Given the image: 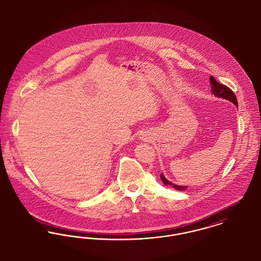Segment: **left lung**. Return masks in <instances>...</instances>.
Instances as JSON below:
<instances>
[{"instance_id":"8db88e82","label":"left lung","mask_w":261,"mask_h":261,"mask_svg":"<svg viewBox=\"0 0 261 261\" xmlns=\"http://www.w3.org/2000/svg\"><path fill=\"white\" fill-rule=\"evenodd\" d=\"M210 82L212 84V92L217 96V97H220V98H224V99H227V100L230 101L231 103H233L236 106H238V99H237V96L236 94L233 93V91L231 89H229L226 85H223L220 82L215 80V77L211 76L210 77ZM161 180L166 185V186H172L174 189L178 190V191H184L187 189L186 186H178V185H175L173 182H171L170 180H167L163 173L161 174Z\"/></svg>"}]
</instances>
